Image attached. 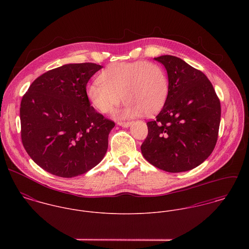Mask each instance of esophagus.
<instances>
[{"label":"esophagus","mask_w":249,"mask_h":249,"mask_svg":"<svg viewBox=\"0 0 249 249\" xmlns=\"http://www.w3.org/2000/svg\"><path fill=\"white\" fill-rule=\"evenodd\" d=\"M131 124H132L131 122H119L118 123V124L123 126V127H128V126L131 125Z\"/></svg>","instance_id":"esophagus-1"}]
</instances>
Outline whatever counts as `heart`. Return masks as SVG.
Returning a JSON list of instances; mask_svg holds the SVG:
<instances>
[{"label": "heart", "mask_w": 249, "mask_h": 249, "mask_svg": "<svg viewBox=\"0 0 249 249\" xmlns=\"http://www.w3.org/2000/svg\"><path fill=\"white\" fill-rule=\"evenodd\" d=\"M99 78L88 84L86 95L91 105L103 114L112 112L124 100L126 104L117 117H134L142 113L151 116L159 112L168 100L167 71L153 62H115L108 65Z\"/></svg>", "instance_id": "obj_1"}]
</instances>
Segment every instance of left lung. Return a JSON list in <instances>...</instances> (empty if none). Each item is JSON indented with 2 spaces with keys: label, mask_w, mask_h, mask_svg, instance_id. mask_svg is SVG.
I'll return each instance as SVG.
<instances>
[{
  "label": "left lung",
  "mask_w": 249,
  "mask_h": 249,
  "mask_svg": "<svg viewBox=\"0 0 249 249\" xmlns=\"http://www.w3.org/2000/svg\"><path fill=\"white\" fill-rule=\"evenodd\" d=\"M154 59L167 70L170 91L156 119L146 123L142 156L169 173L190 171L204 162L215 146L219 99L207 76L181 58L162 55Z\"/></svg>",
  "instance_id": "left-lung-1"
}]
</instances>
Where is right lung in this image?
I'll list each match as a JSON object with an SVG mask.
<instances>
[{
	"instance_id": "right-lung-1",
	"label": "right lung",
	"mask_w": 249,
	"mask_h": 249,
	"mask_svg": "<svg viewBox=\"0 0 249 249\" xmlns=\"http://www.w3.org/2000/svg\"><path fill=\"white\" fill-rule=\"evenodd\" d=\"M103 66L66 64L38 76L20 107L23 145L46 172L70 178L105 157L115 123L91 107L86 85Z\"/></svg>"
}]
</instances>
